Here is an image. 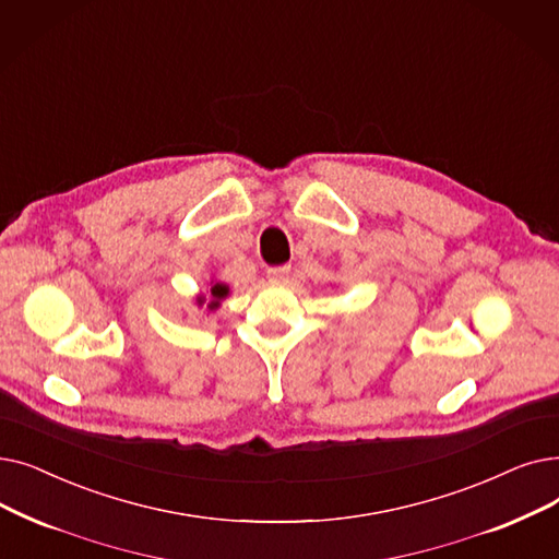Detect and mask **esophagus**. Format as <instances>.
Segmentation results:
<instances>
[{
  "instance_id": "obj_1",
  "label": "esophagus",
  "mask_w": 559,
  "mask_h": 559,
  "mask_svg": "<svg viewBox=\"0 0 559 559\" xmlns=\"http://www.w3.org/2000/svg\"><path fill=\"white\" fill-rule=\"evenodd\" d=\"M266 278H270V283H274V285L287 283V278H289V266H287V264L270 266V270H266Z\"/></svg>"
}]
</instances>
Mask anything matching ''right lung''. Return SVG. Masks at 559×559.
<instances>
[{
  "mask_svg": "<svg viewBox=\"0 0 559 559\" xmlns=\"http://www.w3.org/2000/svg\"><path fill=\"white\" fill-rule=\"evenodd\" d=\"M207 285H210V287H207V293H205V295L201 293V295L197 297V306H199V308H203L204 304L207 302L209 306L205 307V310H210V312H212V310L219 308V306H222V301L230 295V287H228L226 283H222V281H216L214 276L210 278V283H207Z\"/></svg>",
  "mask_w": 559,
  "mask_h": 559,
  "instance_id": "add662e5",
  "label": "right lung"
}]
</instances>
